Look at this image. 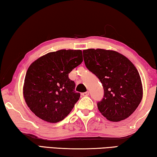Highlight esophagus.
<instances>
[{
  "mask_svg": "<svg viewBox=\"0 0 157 157\" xmlns=\"http://www.w3.org/2000/svg\"><path fill=\"white\" fill-rule=\"evenodd\" d=\"M82 95H83V96H88V95H89V91H86V92H84V93H82Z\"/></svg>",
  "mask_w": 157,
  "mask_h": 157,
  "instance_id": "esophagus-1",
  "label": "esophagus"
}]
</instances>
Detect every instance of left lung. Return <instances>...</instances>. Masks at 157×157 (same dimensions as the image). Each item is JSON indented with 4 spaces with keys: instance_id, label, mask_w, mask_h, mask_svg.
Masks as SVG:
<instances>
[{
    "instance_id": "1",
    "label": "left lung",
    "mask_w": 157,
    "mask_h": 157,
    "mask_svg": "<svg viewBox=\"0 0 157 157\" xmlns=\"http://www.w3.org/2000/svg\"><path fill=\"white\" fill-rule=\"evenodd\" d=\"M86 67L100 79L104 96L97 103L100 112L109 121H123L133 113L143 98L141 79L134 65L113 50H83Z\"/></svg>"
}]
</instances>
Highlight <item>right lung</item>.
Here are the masks:
<instances>
[{
	"instance_id": "add662e5",
	"label": "right lung",
	"mask_w": 157,
	"mask_h": 157,
	"mask_svg": "<svg viewBox=\"0 0 157 157\" xmlns=\"http://www.w3.org/2000/svg\"><path fill=\"white\" fill-rule=\"evenodd\" d=\"M83 61L80 50L49 52L32 63L26 73L23 96L30 110L45 121L57 123L67 116L80 94L68 74Z\"/></svg>"
}]
</instances>
